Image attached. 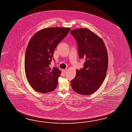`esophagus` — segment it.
I'll return each mask as SVG.
<instances>
[{"mask_svg":"<svg viewBox=\"0 0 132 132\" xmlns=\"http://www.w3.org/2000/svg\"><path fill=\"white\" fill-rule=\"evenodd\" d=\"M67 71V69H63V70H62V71H63V73H65Z\"/></svg>","mask_w":132,"mask_h":132,"instance_id":"34e87169","label":"esophagus"}]
</instances>
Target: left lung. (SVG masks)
Segmentation results:
<instances>
[{
	"mask_svg": "<svg viewBox=\"0 0 132 132\" xmlns=\"http://www.w3.org/2000/svg\"><path fill=\"white\" fill-rule=\"evenodd\" d=\"M78 44L79 57L84 59V68L76 70L71 81V87L83 95L93 93L105 79L108 65V55L102 38L86 28L70 31Z\"/></svg>",
	"mask_w": 132,
	"mask_h": 132,
	"instance_id": "8db88e82",
	"label": "left lung"
}]
</instances>
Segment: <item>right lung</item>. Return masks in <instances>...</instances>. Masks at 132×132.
I'll use <instances>...</instances> for the list:
<instances>
[{"instance_id":"obj_1","label":"right lung","mask_w":132,"mask_h":132,"mask_svg":"<svg viewBox=\"0 0 132 132\" xmlns=\"http://www.w3.org/2000/svg\"><path fill=\"white\" fill-rule=\"evenodd\" d=\"M70 28L51 27L42 29L32 36L27 45L25 71L28 81L35 91L47 93L58 84L61 71L50 68L54 49L68 34Z\"/></svg>"}]
</instances>
